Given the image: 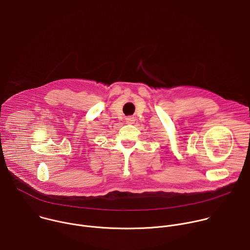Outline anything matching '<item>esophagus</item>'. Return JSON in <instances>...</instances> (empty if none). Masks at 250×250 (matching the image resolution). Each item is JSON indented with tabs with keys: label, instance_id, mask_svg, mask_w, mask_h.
<instances>
[{
	"label": "esophagus",
	"instance_id": "obj_1",
	"mask_svg": "<svg viewBox=\"0 0 250 250\" xmlns=\"http://www.w3.org/2000/svg\"><path fill=\"white\" fill-rule=\"evenodd\" d=\"M125 122H126V124H133L134 123V118L133 117H127L125 119Z\"/></svg>",
	"mask_w": 250,
	"mask_h": 250
}]
</instances>
